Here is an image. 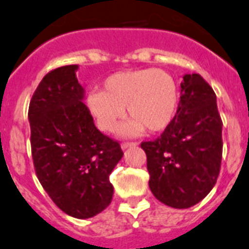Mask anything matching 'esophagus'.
Returning <instances> with one entry per match:
<instances>
[{"label": "esophagus", "mask_w": 249, "mask_h": 249, "mask_svg": "<svg viewBox=\"0 0 249 249\" xmlns=\"http://www.w3.org/2000/svg\"><path fill=\"white\" fill-rule=\"evenodd\" d=\"M135 145H137V143H133V142H124V143H121V149H123V151H125V149L131 148V147H135Z\"/></svg>", "instance_id": "34e87169"}]
</instances>
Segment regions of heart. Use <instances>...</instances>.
<instances>
[{
	"label": "heart",
	"mask_w": 249,
	"mask_h": 249,
	"mask_svg": "<svg viewBox=\"0 0 249 249\" xmlns=\"http://www.w3.org/2000/svg\"><path fill=\"white\" fill-rule=\"evenodd\" d=\"M180 92L177 80L159 69H138L107 76L102 90L87 96V107L101 130L112 133L126 112L130 116L119 130L123 137H135L147 129L160 133L177 118Z\"/></svg>",
	"instance_id": "b5f03b06"
}]
</instances>
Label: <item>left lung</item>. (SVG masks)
Wrapping results in <instances>:
<instances>
[{"mask_svg": "<svg viewBox=\"0 0 249 249\" xmlns=\"http://www.w3.org/2000/svg\"><path fill=\"white\" fill-rule=\"evenodd\" d=\"M177 118L160 138L143 142L149 189L174 209H189L216 184L223 155V121L216 94L199 74H185Z\"/></svg>", "mask_w": 249, "mask_h": 249, "instance_id": "left-lung-1", "label": "left lung"}]
</instances>
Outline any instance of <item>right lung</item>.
<instances>
[{
    "instance_id": "add662e5",
    "label": "right lung",
    "mask_w": 249,
    "mask_h": 249,
    "mask_svg": "<svg viewBox=\"0 0 249 249\" xmlns=\"http://www.w3.org/2000/svg\"><path fill=\"white\" fill-rule=\"evenodd\" d=\"M78 66L54 69L29 105L30 144L38 180L54 205L75 219H89L111 203L110 175L124 153L93 123L78 83Z\"/></svg>"
}]
</instances>
